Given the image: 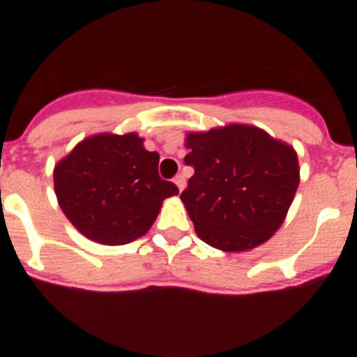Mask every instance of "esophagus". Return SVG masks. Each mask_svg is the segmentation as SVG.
<instances>
[{
    "label": "esophagus",
    "instance_id": "obj_1",
    "mask_svg": "<svg viewBox=\"0 0 357 357\" xmlns=\"http://www.w3.org/2000/svg\"><path fill=\"white\" fill-rule=\"evenodd\" d=\"M174 183L178 185V189H179V190H183V189H185V178H183V176H181V174H179V176H176V178H174Z\"/></svg>",
    "mask_w": 357,
    "mask_h": 357
}]
</instances>
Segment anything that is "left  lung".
I'll return each mask as SVG.
<instances>
[{
    "label": "left lung",
    "instance_id": "left-lung-1",
    "mask_svg": "<svg viewBox=\"0 0 357 357\" xmlns=\"http://www.w3.org/2000/svg\"><path fill=\"white\" fill-rule=\"evenodd\" d=\"M185 165L195 168L181 202L198 237L213 248L244 252L282 226L300 183L296 151L244 123L189 133Z\"/></svg>",
    "mask_w": 357,
    "mask_h": 357
}]
</instances>
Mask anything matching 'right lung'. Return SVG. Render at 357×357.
Listing matches in <instances>:
<instances>
[{"label": "right lung", "instance_id": "1", "mask_svg": "<svg viewBox=\"0 0 357 357\" xmlns=\"http://www.w3.org/2000/svg\"><path fill=\"white\" fill-rule=\"evenodd\" d=\"M137 133L81 140L53 170L59 206L75 229L100 244L133 243L155 222L162 200L178 195L159 178V153Z\"/></svg>", "mask_w": 357, "mask_h": 357}]
</instances>
